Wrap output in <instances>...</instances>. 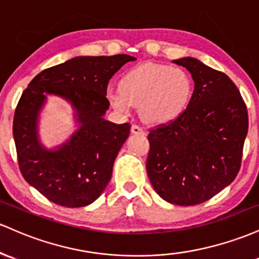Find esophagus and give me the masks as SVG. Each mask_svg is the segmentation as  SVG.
<instances>
[{
	"label": "esophagus",
	"instance_id": "34e87169",
	"mask_svg": "<svg viewBox=\"0 0 259 259\" xmlns=\"http://www.w3.org/2000/svg\"><path fill=\"white\" fill-rule=\"evenodd\" d=\"M131 132H132L133 135H143V130H142V127H139L138 124H132V126H131Z\"/></svg>",
	"mask_w": 259,
	"mask_h": 259
}]
</instances>
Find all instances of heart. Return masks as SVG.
I'll list each match as a JSON object with an SVG mask.
<instances>
[{
	"label": "heart",
	"mask_w": 259,
	"mask_h": 259,
	"mask_svg": "<svg viewBox=\"0 0 259 259\" xmlns=\"http://www.w3.org/2000/svg\"><path fill=\"white\" fill-rule=\"evenodd\" d=\"M192 95L190 77L177 67L143 63L130 69L120 80V89H109L106 99L114 110L128 114L139 106L142 118L150 123H166L179 117Z\"/></svg>",
	"instance_id": "heart-1"
}]
</instances>
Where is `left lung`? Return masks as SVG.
<instances>
[{
	"instance_id": "left-lung-1",
	"label": "left lung",
	"mask_w": 259,
	"mask_h": 259,
	"mask_svg": "<svg viewBox=\"0 0 259 259\" xmlns=\"http://www.w3.org/2000/svg\"><path fill=\"white\" fill-rule=\"evenodd\" d=\"M172 62L187 68L194 91L175 121L148 135L147 174L162 199L194 205L219 193L239 174L248 114L239 89L225 73L193 57Z\"/></svg>"
}]
</instances>
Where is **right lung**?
Returning a JSON list of instances; mask_svg holds the SVG:
<instances>
[{"mask_svg":"<svg viewBox=\"0 0 259 259\" xmlns=\"http://www.w3.org/2000/svg\"><path fill=\"white\" fill-rule=\"evenodd\" d=\"M130 55L77 56L44 69L23 92L14 112L13 137L20 172L51 202L67 208L92 204L109 184L131 124L104 118L110 104L109 80ZM48 95L65 98L75 110L78 128L54 150L38 139V116Z\"/></svg>","mask_w":259,"mask_h":259,"instance_id":"right-lung-1","label":"right lung"}]
</instances>
